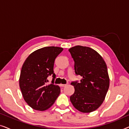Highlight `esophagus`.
I'll list each match as a JSON object with an SVG mask.
<instances>
[{"label":"esophagus","mask_w":129,"mask_h":129,"mask_svg":"<svg viewBox=\"0 0 129 129\" xmlns=\"http://www.w3.org/2000/svg\"><path fill=\"white\" fill-rule=\"evenodd\" d=\"M59 86H60V87H64V86H66V84H60Z\"/></svg>","instance_id":"esophagus-1"}]
</instances>
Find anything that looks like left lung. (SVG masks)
Instances as JSON below:
<instances>
[{"label":"left lung","instance_id":"1","mask_svg":"<svg viewBox=\"0 0 129 129\" xmlns=\"http://www.w3.org/2000/svg\"><path fill=\"white\" fill-rule=\"evenodd\" d=\"M75 61V72L82 79L71 83L75 93L70 97L72 105L83 113L98 109L109 87L107 65L96 51L89 47L76 46L69 49Z\"/></svg>","mask_w":129,"mask_h":129}]
</instances>
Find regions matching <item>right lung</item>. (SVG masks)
Listing matches in <instances>:
<instances>
[{
  "mask_svg": "<svg viewBox=\"0 0 129 129\" xmlns=\"http://www.w3.org/2000/svg\"><path fill=\"white\" fill-rule=\"evenodd\" d=\"M63 50L54 46L39 49L30 54L23 64L19 86L24 100L35 110L50 108L60 94L59 86L54 84L53 67L55 59ZM49 75L53 79L52 83L47 85Z\"/></svg>",
  "mask_w": 129,
  "mask_h": 129,
  "instance_id": "1",
  "label": "right lung"
}]
</instances>
